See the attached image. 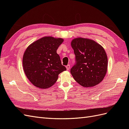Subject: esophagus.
I'll list each match as a JSON object with an SVG mask.
<instances>
[{
  "label": "esophagus",
  "instance_id": "1",
  "mask_svg": "<svg viewBox=\"0 0 129 129\" xmlns=\"http://www.w3.org/2000/svg\"><path fill=\"white\" fill-rule=\"evenodd\" d=\"M70 68H71V66H70L69 64H68L67 66H66V68H67V71H69Z\"/></svg>",
  "mask_w": 129,
  "mask_h": 129
}]
</instances>
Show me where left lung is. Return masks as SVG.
I'll list each match as a JSON object with an SVG mask.
<instances>
[{
  "label": "left lung",
  "mask_w": 129,
  "mask_h": 129,
  "mask_svg": "<svg viewBox=\"0 0 129 129\" xmlns=\"http://www.w3.org/2000/svg\"><path fill=\"white\" fill-rule=\"evenodd\" d=\"M71 46L75 55V64L71 73L78 83L92 87L103 80L108 68V57L103 47L87 38L74 39Z\"/></svg>",
  "instance_id": "obj_1"
}]
</instances>
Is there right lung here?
Masks as SVG:
<instances>
[{
	"instance_id": "obj_1",
	"label": "right lung",
	"mask_w": 129,
	"mask_h": 129,
	"mask_svg": "<svg viewBox=\"0 0 129 129\" xmlns=\"http://www.w3.org/2000/svg\"><path fill=\"white\" fill-rule=\"evenodd\" d=\"M63 39L45 37L30 44L22 58L24 72L35 86L47 89L57 80L58 74L66 71L56 53Z\"/></svg>"
}]
</instances>
